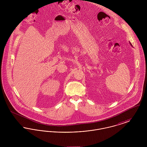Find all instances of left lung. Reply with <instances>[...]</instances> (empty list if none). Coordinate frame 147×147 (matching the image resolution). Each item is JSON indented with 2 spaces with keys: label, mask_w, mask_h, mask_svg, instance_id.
Listing matches in <instances>:
<instances>
[{
  "label": "left lung",
  "mask_w": 147,
  "mask_h": 147,
  "mask_svg": "<svg viewBox=\"0 0 147 147\" xmlns=\"http://www.w3.org/2000/svg\"><path fill=\"white\" fill-rule=\"evenodd\" d=\"M129 43H130V45H131V46H132V44H131V42H129Z\"/></svg>",
  "instance_id": "left-lung-1"
}]
</instances>
